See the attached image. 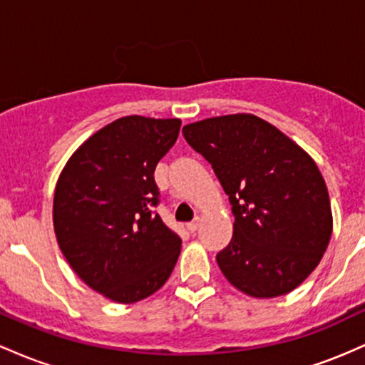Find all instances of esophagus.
Masks as SVG:
<instances>
[{"label":"esophagus","instance_id":"1","mask_svg":"<svg viewBox=\"0 0 365 365\" xmlns=\"http://www.w3.org/2000/svg\"><path fill=\"white\" fill-rule=\"evenodd\" d=\"M198 227H200V217H196L195 220L187 222V231H190V232H195Z\"/></svg>","mask_w":365,"mask_h":365}]
</instances>
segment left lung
I'll return each instance as SVG.
<instances>
[{
    "instance_id": "1",
    "label": "left lung",
    "mask_w": 365,
    "mask_h": 365,
    "mask_svg": "<svg viewBox=\"0 0 365 365\" xmlns=\"http://www.w3.org/2000/svg\"><path fill=\"white\" fill-rule=\"evenodd\" d=\"M229 196L235 229L217 264L240 292L274 298L302 284L333 231L329 195L317 165L269 122L212 117L182 128Z\"/></svg>"
}]
</instances>
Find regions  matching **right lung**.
I'll return each mask as SVG.
<instances>
[{
	"label": "right lung",
	"instance_id": "add662e5",
	"mask_svg": "<svg viewBox=\"0 0 365 365\" xmlns=\"http://www.w3.org/2000/svg\"><path fill=\"white\" fill-rule=\"evenodd\" d=\"M179 118L122 117L93 134L60 174L53 224L61 253L94 292L134 304L160 289L182 240L155 207V167L179 136Z\"/></svg>",
	"mask_w": 365,
	"mask_h": 365
}]
</instances>
